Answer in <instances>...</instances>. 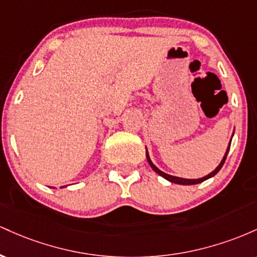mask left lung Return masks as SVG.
Returning <instances> with one entry per match:
<instances>
[{
  "mask_svg": "<svg viewBox=\"0 0 257 257\" xmlns=\"http://www.w3.org/2000/svg\"><path fill=\"white\" fill-rule=\"evenodd\" d=\"M233 135H234V131H233L232 138H233ZM232 138H231V140H229V144H228V146H227V150H226L225 155H223L222 159H221V162H220V164H219V166H217L216 168H215V169L213 170V172H211V173H209L208 175L203 176V178H199V179H184V178H179V176L169 175V174H167V173L162 172L161 169H158V168L156 167L155 164H153V162L151 161V158H150L149 151H147V147H146V158H147V162H149V164H150V166H151L152 169L155 170V172L157 173L158 175H161L162 178H164V179H166V180H168V181H170V182H174V184H179V185H196V184H200V182L205 181V180H208V179L213 178V176H215V175H216L217 173L220 172V169H221V168H222L223 163H225V161H226L227 153H228V151H229V146H231V141H232Z\"/></svg>",
  "mask_w": 257,
  "mask_h": 257,
  "instance_id": "8db88e82",
  "label": "left lung"
}]
</instances>
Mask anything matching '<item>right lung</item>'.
<instances>
[{
    "mask_svg": "<svg viewBox=\"0 0 257 257\" xmlns=\"http://www.w3.org/2000/svg\"><path fill=\"white\" fill-rule=\"evenodd\" d=\"M63 187H65V186H63ZM63 187H61V188H63ZM53 188H55V187H53Z\"/></svg>",
    "mask_w": 257,
    "mask_h": 257,
    "instance_id": "right-lung-1",
    "label": "right lung"
}]
</instances>
